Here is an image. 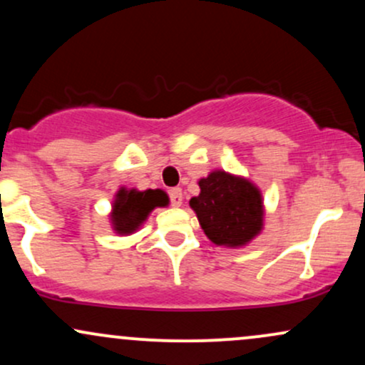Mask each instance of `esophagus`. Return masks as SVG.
Instances as JSON below:
<instances>
[{
	"instance_id": "34e87169",
	"label": "esophagus",
	"mask_w": 365,
	"mask_h": 365,
	"mask_svg": "<svg viewBox=\"0 0 365 365\" xmlns=\"http://www.w3.org/2000/svg\"><path fill=\"white\" fill-rule=\"evenodd\" d=\"M170 202L173 207H180L183 202V195H182V188H171L170 190Z\"/></svg>"
}]
</instances>
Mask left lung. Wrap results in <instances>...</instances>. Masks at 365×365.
<instances>
[{"label":"left lung","instance_id":"8db88e82","mask_svg":"<svg viewBox=\"0 0 365 365\" xmlns=\"http://www.w3.org/2000/svg\"><path fill=\"white\" fill-rule=\"evenodd\" d=\"M200 194L190 199L197 220L216 245L242 247L262 230V197L249 180L215 170L199 180Z\"/></svg>","mask_w":365,"mask_h":365}]
</instances>
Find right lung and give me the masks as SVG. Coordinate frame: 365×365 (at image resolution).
<instances>
[{
	"label": "right lung",
	"instance_id": "1",
	"mask_svg": "<svg viewBox=\"0 0 365 365\" xmlns=\"http://www.w3.org/2000/svg\"><path fill=\"white\" fill-rule=\"evenodd\" d=\"M168 204V195L163 190H149L139 192L135 188L127 190V188H120L116 194L115 202H113L111 211V225L113 230L120 235H130L139 226L148 220L149 212L154 207H161Z\"/></svg>",
	"mask_w": 365,
	"mask_h": 365
}]
</instances>
